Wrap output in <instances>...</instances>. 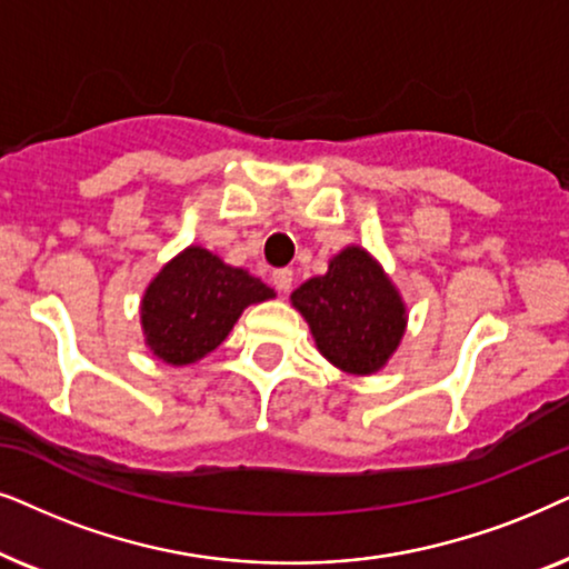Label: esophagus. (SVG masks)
I'll return each mask as SVG.
<instances>
[{"mask_svg":"<svg viewBox=\"0 0 569 569\" xmlns=\"http://www.w3.org/2000/svg\"><path fill=\"white\" fill-rule=\"evenodd\" d=\"M291 283H293V272L289 268H280L272 272V286H276L280 293L291 291Z\"/></svg>","mask_w":569,"mask_h":569,"instance_id":"obj_1","label":"esophagus"}]
</instances>
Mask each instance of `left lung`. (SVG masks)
Returning a JSON list of instances; mask_svg holds the SVG:
<instances>
[{"mask_svg":"<svg viewBox=\"0 0 569 569\" xmlns=\"http://www.w3.org/2000/svg\"><path fill=\"white\" fill-rule=\"evenodd\" d=\"M317 351L340 372H380L406 336L408 312L388 272L367 249L351 244L332 257L325 276L291 293Z\"/></svg>","mask_w":569,"mask_h":569,"instance_id":"left-lung-1","label":"left lung"}]
</instances>
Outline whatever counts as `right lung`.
<instances>
[{"label": "right lung", "instance_id": "1", "mask_svg": "<svg viewBox=\"0 0 569 569\" xmlns=\"http://www.w3.org/2000/svg\"><path fill=\"white\" fill-rule=\"evenodd\" d=\"M276 297L244 268L226 264L200 244L171 257L150 280L140 301L146 346L156 359L187 367L216 351L249 305Z\"/></svg>", "mask_w": 569, "mask_h": 569}]
</instances>
